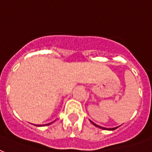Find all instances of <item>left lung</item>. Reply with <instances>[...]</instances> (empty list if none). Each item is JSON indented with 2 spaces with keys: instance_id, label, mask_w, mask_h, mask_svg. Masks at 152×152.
Segmentation results:
<instances>
[{
  "instance_id": "obj_1",
  "label": "left lung",
  "mask_w": 152,
  "mask_h": 152,
  "mask_svg": "<svg viewBox=\"0 0 152 152\" xmlns=\"http://www.w3.org/2000/svg\"><path fill=\"white\" fill-rule=\"evenodd\" d=\"M116 128H117V127H115V128H111L110 130H115V129H116ZM103 129H104V128H103Z\"/></svg>"
}]
</instances>
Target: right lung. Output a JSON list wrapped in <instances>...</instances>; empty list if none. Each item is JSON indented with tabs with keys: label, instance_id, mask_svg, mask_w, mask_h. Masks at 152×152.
Here are the masks:
<instances>
[{
	"label": "right lung",
	"instance_id": "obj_1",
	"mask_svg": "<svg viewBox=\"0 0 152 152\" xmlns=\"http://www.w3.org/2000/svg\"><path fill=\"white\" fill-rule=\"evenodd\" d=\"M50 124H51V123H50ZM49 124H47V125H49Z\"/></svg>",
	"mask_w": 152,
	"mask_h": 152
}]
</instances>
